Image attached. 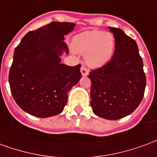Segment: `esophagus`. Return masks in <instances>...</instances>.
Masks as SVG:
<instances>
[{
  "label": "esophagus",
  "mask_w": 157,
  "mask_h": 157,
  "mask_svg": "<svg viewBox=\"0 0 157 157\" xmlns=\"http://www.w3.org/2000/svg\"><path fill=\"white\" fill-rule=\"evenodd\" d=\"M80 71H81V74H82V75L83 76H87L88 74H89V70L87 69L86 67H84V66H82L81 67V69H80Z\"/></svg>",
  "instance_id": "esophagus-1"
}]
</instances>
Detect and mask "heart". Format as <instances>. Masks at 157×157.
Instances as JSON below:
<instances>
[{"instance_id":"obj_1","label":"heart","mask_w":157,"mask_h":157,"mask_svg":"<svg viewBox=\"0 0 157 157\" xmlns=\"http://www.w3.org/2000/svg\"><path fill=\"white\" fill-rule=\"evenodd\" d=\"M72 48L78 54H84V61L90 67H99L107 64L114 56L115 39L109 32L85 31L72 40Z\"/></svg>"}]
</instances>
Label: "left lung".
<instances>
[{
    "label": "left lung",
    "mask_w": 157,
    "mask_h": 157,
    "mask_svg": "<svg viewBox=\"0 0 157 157\" xmlns=\"http://www.w3.org/2000/svg\"><path fill=\"white\" fill-rule=\"evenodd\" d=\"M109 29L115 39L114 56L107 64L90 72L88 77L93 112L115 121L130 115L139 106L146 79L136 41L120 28Z\"/></svg>",
    "instance_id": "obj_1"
}]
</instances>
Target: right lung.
<instances>
[{"label": "right lung", "instance_id": "right-lung-1", "mask_svg": "<svg viewBox=\"0 0 157 157\" xmlns=\"http://www.w3.org/2000/svg\"><path fill=\"white\" fill-rule=\"evenodd\" d=\"M72 22L52 21L27 33L15 48L9 72L11 94L28 114L48 118L61 114L67 94L82 77L81 65L61 63L68 54L64 36L74 30Z\"/></svg>", "mask_w": 157, "mask_h": 157}]
</instances>
